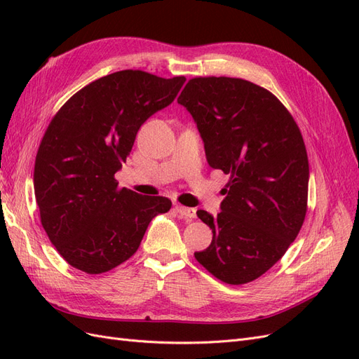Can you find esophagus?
<instances>
[{"instance_id": "esophagus-1", "label": "esophagus", "mask_w": 359, "mask_h": 359, "mask_svg": "<svg viewBox=\"0 0 359 359\" xmlns=\"http://www.w3.org/2000/svg\"><path fill=\"white\" fill-rule=\"evenodd\" d=\"M177 212L182 217V219H187V220H193L196 219V210L194 208H187V206H182V205H177Z\"/></svg>"}]
</instances>
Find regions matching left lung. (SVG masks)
I'll list each match as a JSON object with an SVG mask.
<instances>
[{
    "mask_svg": "<svg viewBox=\"0 0 359 359\" xmlns=\"http://www.w3.org/2000/svg\"><path fill=\"white\" fill-rule=\"evenodd\" d=\"M178 103L198 126L208 165L231 175L220 212L198 211L212 241L194 257L227 285L248 283L278 262L306 219L301 132L274 94L244 79H190Z\"/></svg>",
    "mask_w": 359,
    "mask_h": 359,
    "instance_id": "left-lung-1",
    "label": "left lung"
}]
</instances>
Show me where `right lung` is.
Masks as SVG:
<instances>
[{"instance_id":"add662e5","label":"right lung","mask_w":359,"mask_h":359,"mask_svg":"<svg viewBox=\"0 0 359 359\" xmlns=\"http://www.w3.org/2000/svg\"><path fill=\"white\" fill-rule=\"evenodd\" d=\"M186 82L123 70L83 86L53 116L34 166L43 229L76 269L102 274L132 257L156 215L172 202L119 189L115 173L137 130Z\"/></svg>"}]
</instances>
